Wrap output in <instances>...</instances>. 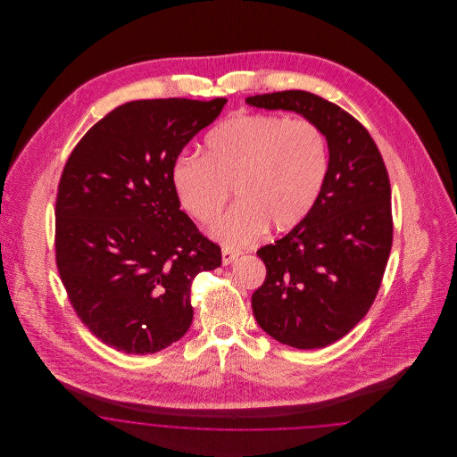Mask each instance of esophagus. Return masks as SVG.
<instances>
[{"label":"esophagus","mask_w":457,"mask_h":457,"mask_svg":"<svg viewBox=\"0 0 457 457\" xmlns=\"http://www.w3.org/2000/svg\"><path fill=\"white\" fill-rule=\"evenodd\" d=\"M239 255H241V252L238 250H233V248H222V265H229L231 262L237 261Z\"/></svg>","instance_id":"1"}]
</instances>
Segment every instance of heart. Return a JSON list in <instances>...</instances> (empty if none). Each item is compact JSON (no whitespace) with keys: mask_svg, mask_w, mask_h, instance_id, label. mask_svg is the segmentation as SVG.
I'll list each match as a JSON object with an SVG mask.
<instances>
[{"mask_svg":"<svg viewBox=\"0 0 457 457\" xmlns=\"http://www.w3.org/2000/svg\"><path fill=\"white\" fill-rule=\"evenodd\" d=\"M326 133L308 120L237 112L205 137V153L181 154L171 168L174 194L198 222L218 218L229 200L237 205L212 226L214 238L248 245L265 226L287 231L315 209L328 174Z\"/></svg>","mask_w":457,"mask_h":457,"instance_id":"b5f03b06","label":"heart"}]
</instances>
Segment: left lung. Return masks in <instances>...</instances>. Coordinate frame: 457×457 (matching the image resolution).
Wrapping results in <instances>:
<instances>
[{
	"mask_svg": "<svg viewBox=\"0 0 457 457\" xmlns=\"http://www.w3.org/2000/svg\"><path fill=\"white\" fill-rule=\"evenodd\" d=\"M246 104L302 114L326 133L328 174L310 216L257 252L267 276L252 296L257 324L296 349L326 348L370 310L392 246L391 183L367 129L304 90L252 96Z\"/></svg>",
	"mask_w": 457,
	"mask_h": 457,
	"instance_id": "left-lung-1",
	"label": "left lung"
}]
</instances>
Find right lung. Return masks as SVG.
Here are the masks:
<instances>
[{"label":"right lung","mask_w":457,"mask_h":457,"mask_svg":"<svg viewBox=\"0 0 457 457\" xmlns=\"http://www.w3.org/2000/svg\"><path fill=\"white\" fill-rule=\"evenodd\" d=\"M228 101L149 99L108 112L66 161L56 265L88 330L127 354L171 346L192 326L190 286L220 248L179 211L171 168Z\"/></svg>","instance_id":"add662e5"}]
</instances>
